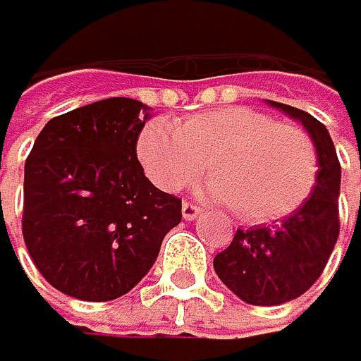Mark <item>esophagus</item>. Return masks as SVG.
Segmentation results:
<instances>
[{"label": "esophagus", "instance_id": "esophagus-1", "mask_svg": "<svg viewBox=\"0 0 361 361\" xmlns=\"http://www.w3.org/2000/svg\"><path fill=\"white\" fill-rule=\"evenodd\" d=\"M201 212V208H199V205H196V203H192V201H185L183 203V216H185V219H196V214H199Z\"/></svg>", "mask_w": 361, "mask_h": 361}]
</instances>
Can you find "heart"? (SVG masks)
Returning a JSON list of instances; mask_svg holds the SVG:
<instances>
[{
  "mask_svg": "<svg viewBox=\"0 0 361 361\" xmlns=\"http://www.w3.org/2000/svg\"><path fill=\"white\" fill-rule=\"evenodd\" d=\"M147 176L167 192L185 188L205 169L201 192L248 224L294 214L314 192L319 153L305 128L248 106H226L180 119H153L137 135Z\"/></svg>",
  "mask_w": 361,
  "mask_h": 361,
  "instance_id": "b5f03b06",
  "label": "heart"
}]
</instances>
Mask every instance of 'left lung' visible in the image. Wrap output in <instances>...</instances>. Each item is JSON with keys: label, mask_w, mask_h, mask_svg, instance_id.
I'll use <instances>...</instances> for the list:
<instances>
[{"label": "left lung", "mask_w": 361, "mask_h": 361, "mask_svg": "<svg viewBox=\"0 0 361 361\" xmlns=\"http://www.w3.org/2000/svg\"><path fill=\"white\" fill-rule=\"evenodd\" d=\"M274 108L307 128L319 153V178L310 199L276 226L248 228L214 257L221 283L251 305H280L317 283L339 237L341 165L328 128L310 113L287 104Z\"/></svg>", "instance_id": "1"}]
</instances>
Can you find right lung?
Returning a JSON list of instances; mask_svg holds the SVG:
<instances>
[{
  "mask_svg": "<svg viewBox=\"0 0 361 361\" xmlns=\"http://www.w3.org/2000/svg\"><path fill=\"white\" fill-rule=\"evenodd\" d=\"M147 106L113 97L47 121L24 165L22 235L42 278L67 296L113 300L153 267L183 219L137 160Z\"/></svg>",
  "mask_w": 361,
  "mask_h": 361,
  "instance_id": "1",
  "label": "right lung"
}]
</instances>
